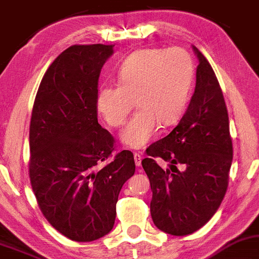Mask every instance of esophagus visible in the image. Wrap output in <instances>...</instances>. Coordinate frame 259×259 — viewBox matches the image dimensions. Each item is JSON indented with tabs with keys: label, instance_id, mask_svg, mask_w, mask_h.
I'll list each match as a JSON object with an SVG mask.
<instances>
[{
	"label": "esophagus",
	"instance_id": "esophagus-1",
	"mask_svg": "<svg viewBox=\"0 0 259 259\" xmlns=\"http://www.w3.org/2000/svg\"><path fill=\"white\" fill-rule=\"evenodd\" d=\"M134 159H135V165L137 167H140L141 161H142V155H141L140 153H135L134 154Z\"/></svg>",
	"mask_w": 259,
	"mask_h": 259
}]
</instances>
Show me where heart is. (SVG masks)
I'll list each match as a JSON object with an SVG mask.
<instances>
[{
  "label": "heart",
  "mask_w": 259,
  "mask_h": 259,
  "mask_svg": "<svg viewBox=\"0 0 259 259\" xmlns=\"http://www.w3.org/2000/svg\"><path fill=\"white\" fill-rule=\"evenodd\" d=\"M118 84H103L97 109L111 126H119L134 105L136 112L120 132L129 148L145 147L163 126L182 118L194 81V62L182 48H147L133 52L119 65Z\"/></svg>",
  "instance_id": "b5f03b06"
}]
</instances>
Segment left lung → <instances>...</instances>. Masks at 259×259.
<instances>
[{
  "label": "left lung",
  "mask_w": 259,
  "mask_h": 259,
  "mask_svg": "<svg viewBox=\"0 0 259 259\" xmlns=\"http://www.w3.org/2000/svg\"><path fill=\"white\" fill-rule=\"evenodd\" d=\"M196 86L178 125L147 148L142 166L152 188L154 225L171 235H188L204 226L220 207L233 159L230 120L221 87L197 48ZM156 157L169 162L162 170ZM182 165V169L176 168Z\"/></svg>",
  "instance_id": "obj_1"
}]
</instances>
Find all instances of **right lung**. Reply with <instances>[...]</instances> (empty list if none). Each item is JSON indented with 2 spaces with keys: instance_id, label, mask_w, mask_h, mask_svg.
<instances>
[{
  "instance_id": "obj_1",
  "label": "right lung",
  "mask_w": 259,
  "mask_h": 259,
  "mask_svg": "<svg viewBox=\"0 0 259 259\" xmlns=\"http://www.w3.org/2000/svg\"><path fill=\"white\" fill-rule=\"evenodd\" d=\"M113 52V45L68 48L45 73L32 110V189L48 221L74 241L110 233L120 189L135 173L130 150L98 168L113 150L97 109L101 68Z\"/></svg>"
}]
</instances>
